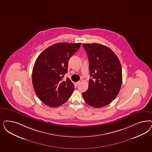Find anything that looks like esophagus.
<instances>
[{
    "label": "esophagus",
    "instance_id": "obj_1",
    "mask_svg": "<svg viewBox=\"0 0 152 152\" xmlns=\"http://www.w3.org/2000/svg\"><path fill=\"white\" fill-rule=\"evenodd\" d=\"M80 84V81H78V82L76 83V84H75V85H76V86H77L78 85H79V84Z\"/></svg>",
    "mask_w": 152,
    "mask_h": 152
}]
</instances>
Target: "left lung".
Returning <instances> with one entry per match:
<instances>
[{"instance_id":"obj_1","label":"left lung","mask_w":152,"mask_h":152,"mask_svg":"<svg viewBox=\"0 0 152 152\" xmlns=\"http://www.w3.org/2000/svg\"><path fill=\"white\" fill-rule=\"evenodd\" d=\"M89 59L88 89L83 93L85 102L94 108L109 104L115 99L122 83L119 59L109 48L98 43L83 44Z\"/></svg>"}]
</instances>
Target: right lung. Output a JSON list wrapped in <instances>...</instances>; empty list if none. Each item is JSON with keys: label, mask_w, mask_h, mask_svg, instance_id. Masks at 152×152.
<instances>
[{"label": "right lung", "mask_w": 152, "mask_h": 152, "mask_svg": "<svg viewBox=\"0 0 152 152\" xmlns=\"http://www.w3.org/2000/svg\"><path fill=\"white\" fill-rule=\"evenodd\" d=\"M81 43L61 42L45 49L38 56L32 73V81L38 98L50 107L67 101L75 89L67 72L68 61L80 48Z\"/></svg>", "instance_id": "right-lung-1"}]
</instances>
